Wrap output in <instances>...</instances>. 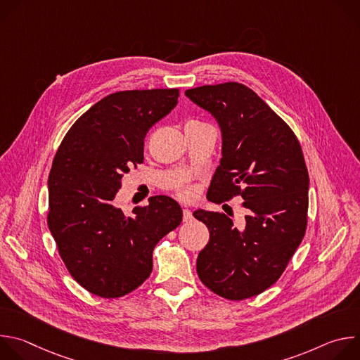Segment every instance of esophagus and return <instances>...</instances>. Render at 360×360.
<instances>
[{
  "mask_svg": "<svg viewBox=\"0 0 360 360\" xmlns=\"http://www.w3.org/2000/svg\"><path fill=\"white\" fill-rule=\"evenodd\" d=\"M182 219H184V222H191L192 219H193V217H192V212L189 211V210H184L182 211Z\"/></svg>",
  "mask_w": 360,
  "mask_h": 360,
  "instance_id": "esophagus-1",
  "label": "esophagus"
}]
</instances>
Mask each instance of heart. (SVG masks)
<instances>
[{
	"label": "heart",
	"mask_w": 360,
	"mask_h": 360,
	"mask_svg": "<svg viewBox=\"0 0 360 360\" xmlns=\"http://www.w3.org/2000/svg\"><path fill=\"white\" fill-rule=\"evenodd\" d=\"M192 189H189V188H184L182 191H181V195L184 196V198H191L192 196Z\"/></svg>",
	"instance_id": "b5f03b06"
}]
</instances>
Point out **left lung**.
Wrapping results in <instances>:
<instances>
[{
    "label": "left lung",
    "instance_id": "8db88e82",
    "mask_svg": "<svg viewBox=\"0 0 360 360\" xmlns=\"http://www.w3.org/2000/svg\"><path fill=\"white\" fill-rule=\"evenodd\" d=\"M185 95L208 111L222 134V158L211 181L212 202L239 195L245 228L225 214L198 210L210 242L196 259L202 283L229 300L256 296L283 274L307 224L309 175L293 131L266 102L238 82L203 85Z\"/></svg>",
    "mask_w": 360,
    "mask_h": 360
}]
</instances>
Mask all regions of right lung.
Segmentation results:
<instances>
[{
	"instance_id": "right-lung-1",
	"label": "right lung",
	"mask_w": 360,
	"mask_h": 360,
	"mask_svg": "<svg viewBox=\"0 0 360 360\" xmlns=\"http://www.w3.org/2000/svg\"><path fill=\"white\" fill-rule=\"evenodd\" d=\"M179 89L111 94L63 139L48 178V228L71 276L101 297H120L152 272L155 245L179 226V203L150 196L132 215L114 205L129 168L143 162L149 128L178 104Z\"/></svg>"
}]
</instances>
